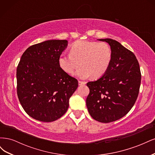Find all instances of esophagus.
<instances>
[{
    "mask_svg": "<svg viewBox=\"0 0 155 155\" xmlns=\"http://www.w3.org/2000/svg\"><path fill=\"white\" fill-rule=\"evenodd\" d=\"M78 83H79V85H85V84H86V82L83 81H79Z\"/></svg>",
    "mask_w": 155,
    "mask_h": 155,
    "instance_id": "34e87169",
    "label": "esophagus"
}]
</instances>
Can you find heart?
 Listing matches in <instances>:
<instances>
[{
  "label": "heart",
  "mask_w": 155,
  "mask_h": 155,
  "mask_svg": "<svg viewBox=\"0 0 155 155\" xmlns=\"http://www.w3.org/2000/svg\"><path fill=\"white\" fill-rule=\"evenodd\" d=\"M112 58L110 45L96 41H78L70 47V54L63 53L58 58L60 68L72 74L79 66L76 75L81 79L92 76L98 78L104 75L109 68Z\"/></svg>",
  "instance_id": "b5f03b06"
}]
</instances>
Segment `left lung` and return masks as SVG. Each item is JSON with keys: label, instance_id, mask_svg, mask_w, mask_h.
Here are the masks:
<instances>
[{"label": "left lung", "instance_id": "left-lung-1", "mask_svg": "<svg viewBox=\"0 0 155 155\" xmlns=\"http://www.w3.org/2000/svg\"><path fill=\"white\" fill-rule=\"evenodd\" d=\"M98 40L109 44L112 58L104 76L87 83L90 92L86 104L93 119L109 123L122 118L133 107L140 91L141 72L130 50L113 39Z\"/></svg>", "mask_w": 155, "mask_h": 155}]
</instances>
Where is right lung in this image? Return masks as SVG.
<instances>
[{"instance_id":"1","label":"right lung","mask_w":155,"mask_h":155,"mask_svg":"<svg viewBox=\"0 0 155 155\" xmlns=\"http://www.w3.org/2000/svg\"><path fill=\"white\" fill-rule=\"evenodd\" d=\"M67 40H48L30 46L17 68V92L25 111L31 118L51 122L68 110L78 81L60 68L58 58Z\"/></svg>"}]
</instances>
